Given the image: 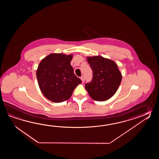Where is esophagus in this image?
Segmentation results:
<instances>
[{
	"instance_id": "34e87169",
	"label": "esophagus",
	"mask_w": 159,
	"mask_h": 159,
	"mask_svg": "<svg viewBox=\"0 0 159 159\" xmlns=\"http://www.w3.org/2000/svg\"><path fill=\"white\" fill-rule=\"evenodd\" d=\"M81 80L82 82V83H84V76H82L81 77Z\"/></svg>"
}]
</instances>
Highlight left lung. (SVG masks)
<instances>
[{"mask_svg":"<svg viewBox=\"0 0 159 159\" xmlns=\"http://www.w3.org/2000/svg\"><path fill=\"white\" fill-rule=\"evenodd\" d=\"M93 70L91 82L85 84L91 98L97 101H106L117 91L122 81V73L111 60L102 56L87 57Z\"/></svg>","mask_w":159,"mask_h":159,"instance_id":"1","label":"left lung"}]
</instances>
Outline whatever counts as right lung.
<instances>
[{
	"mask_svg": "<svg viewBox=\"0 0 159 159\" xmlns=\"http://www.w3.org/2000/svg\"><path fill=\"white\" fill-rule=\"evenodd\" d=\"M72 54L51 53L38 66L36 75L41 93L49 101L60 103L71 97L82 81L74 73L70 65Z\"/></svg>",
	"mask_w": 159,
	"mask_h": 159,
	"instance_id": "obj_1",
	"label": "right lung"
}]
</instances>
